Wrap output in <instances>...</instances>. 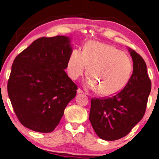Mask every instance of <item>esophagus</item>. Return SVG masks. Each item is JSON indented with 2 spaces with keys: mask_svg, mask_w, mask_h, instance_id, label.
Instances as JSON below:
<instances>
[{
  "mask_svg": "<svg viewBox=\"0 0 159 159\" xmlns=\"http://www.w3.org/2000/svg\"><path fill=\"white\" fill-rule=\"evenodd\" d=\"M77 93L78 94H80V93H83V91H82V89H80V88H78V89H77Z\"/></svg>",
  "mask_w": 159,
  "mask_h": 159,
  "instance_id": "esophagus-1",
  "label": "esophagus"
}]
</instances>
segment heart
<instances>
[{
    "label": "heart",
    "instance_id": "obj_1",
    "mask_svg": "<svg viewBox=\"0 0 159 159\" xmlns=\"http://www.w3.org/2000/svg\"><path fill=\"white\" fill-rule=\"evenodd\" d=\"M87 70L88 87L98 94L112 96L124 89L130 79L133 62L130 58L113 46L90 41L82 52L74 49L67 61L69 75L77 79Z\"/></svg>",
    "mask_w": 159,
    "mask_h": 159
}]
</instances>
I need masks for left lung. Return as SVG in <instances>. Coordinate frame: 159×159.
Instances as JSON below:
<instances>
[{
	"label": "left lung",
	"instance_id": "obj_1",
	"mask_svg": "<svg viewBox=\"0 0 159 159\" xmlns=\"http://www.w3.org/2000/svg\"><path fill=\"white\" fill-rule=\"evenodd\" d=\"M129 52L133 71L127 85L110 98L91 100L89 119L96 134L105 141L127 135L146 112L151 82L143 59L134 50Z\"/></svg>",
	"mask_w": 159,
	"mask_h": 159
}]
</instances>
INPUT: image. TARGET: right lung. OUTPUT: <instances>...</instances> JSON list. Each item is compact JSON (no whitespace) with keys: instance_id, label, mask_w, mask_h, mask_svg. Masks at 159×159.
Here are the masks:
<instances>
[{"instance_id":"right-lung-1","label":"right lung","mask_w":159,"mask_h":159,"mask_svg":"<svg viewBox=\"0 0 159 159\" xmlns=\"http://www.w3.org/2000/svg\"><path fill=\"white\" fill-rule=\"evenodd\" d=\"M69 38L41 37L16 57L7 84L20 123L40 133L54 130L77 86L64 72L72 53Z\"/></svg>"}]
</instances>
